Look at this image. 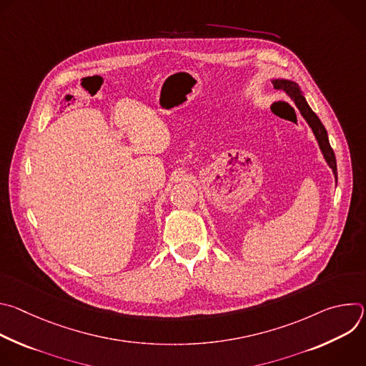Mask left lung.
Here are the masks:
<instances>
[{"label":"left lung","mask_w":366,"mask_h":366,"mask_svg":"<svg viewBox=\"0 0 366 366\" xmlns=\"http://www.w3.org/2000/svg\"><path fill=\"white\" fill-rule=\"evenodd\" d=\"M274 84V88L275 89H284L290 98L295 102V106L298 107L301 116L305 119V122L308 123V126L311 127L312 133H315L317 142H319V146L325 154V159L326 162L329 164V167L332 168L336 179H337V167H336V156H335V152L329 143V137H327V132L325 129V126L322 124L320 119L317 117V114L312 112L310 109V106L307 104L305 98L302 97V92L300 91L298 85L295 82H291V81H285V79H274L272 81Z\"/></svg>","instance_id":"1"}]
</instances>
